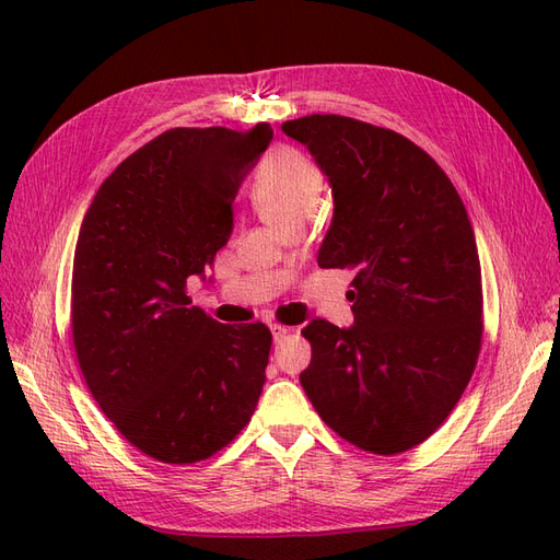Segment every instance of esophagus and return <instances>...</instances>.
<instances>
[{
  "mask_svg": "<svg viewBox=\"0 0 560 560\" xmlns=\"http://www.w3.org/2000/svg\"><path fill=\"white\" fill-rule=\"evenodd\" d=\"M290 331H292V329L284 327V325H270V334H273V341H276V343H280L282 338H284L287 334H290Z\"/></svg>",
  "mask_w": 560,
  "mask_h": 560,
  "instance_id": "esophagus-1",
  "label": "esophagus"
}]
</instances>
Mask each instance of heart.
Segmentation results:
<instances>
[{
    "mask_svg": "<svg viewBox=\"0 0 560 560\" xmlns=\"http://www.w3.org/2000/svg\"><path fill=\"white\" fill-rule=\"evenodd\" d=\"M325 177L311 156L294 147H278L261 161L252 179V202L276 231L306 222L319 202Z\"/></svg>",
    "mask_w": 560,
    "mask_h": 560,
    "instance_id": "obj_1",
    "label": "heart"
}]
</instances>
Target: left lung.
<instances>
[{"mask_svg": "<svg viewBox=\"0 0 560 560\" xmlns=\"http://www.w3.org/2000/svg\"><path fill=\"white\" fill-rule=\"evenodd\" d=\"M282 132L311 151L334 198L322 268L354 273V322L311 319L301 385L346 442L393 455L442 425L481 348V264L446 173L404 135L311 114Z\"/></svg>", "mask_w": 560, "mask_h": 560, "instance_id": "left-lung-1", "label": "left lung"}]
</instances>
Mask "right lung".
<instances>
[{"label":"right lung","mask_w":560,"mask_h":560,"mask_svg":"<svg viewBox=\"0 0 560 560\" xmlns=\"http://www.w3.org/2000/svg\"><path fill=\"white\" fill-rule=\"evenodd\" d=\"M273 140L173 128L100 186L74 252L72 336L81 374L132 446L189 465L231 444L257 409L270 331L222 325L191 306L233 233V200Z\"/></svg>","instance_id":"right-lung-1"}]
</instances>
